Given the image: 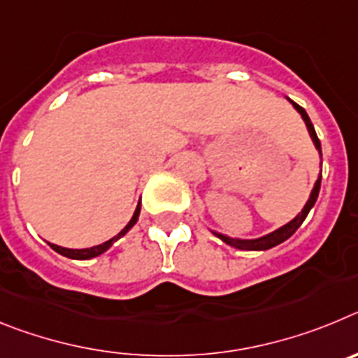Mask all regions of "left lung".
<instances>
[{
	"label": "left lung",
	"mask_w": 358,
	"mask_h": 358,
	"mask_svg": "<svg viewBox=\"0 0 358 358\" xmlns=\"http://www.w3.org/2000/svg\"><path fill=\"white\" fill-rule=\"evenodd\" d=\"M289 102L292 103L294 109H296L297 113L301 115L303 122H305L306 129H308L310 138H312L315 148H317L319 154H321V141H319L317 134H315V129H314V125H312V122H310L308 115H306V110L303 109L301 106H297L296 102H292L290 98H289ZM319 189H321V173H319L317 181H315V185H314V189H312V194H310L308 201H306V204H305V208L301 210V213H297V217H294L290 222L285 224V226L278 227L276 231H273V233H268V235H265V236H260V238H251V240L231 238V236L222 235V233H215V231H211V233H213L215 236H218V238L222 240V242H226L227 245H231V248L242 249V251H267V249H271V248H276L278 243L285 242L287 238H290V236H292L294 233L297 231V227L301 226L303 220H305L306 215H308V211L314 208L315 201H317Z\"/></svg>",
	"instance_id": "obj_1"
}]
</instances>
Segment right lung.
Wrapping results in <instances>:
<instances>
[{"mask_svg":"<svg viewBox=\"0 0 358 358\" xmlns=\"http://www.w3.org/2000/svg\"><path fill=\"white\" fill-rule=\"evenodd\" d=\"M140 211H141V201L138 202V206H136V211L134 215H132V218L129 220V224L125 227H123L122 231H120L118 235L113 236L110 240H107V242L100 243V245H94V248H87V249H68V248H61V245H55V243H50L52 245V249L55 252H59V255L66 256V258H71V260H90V258H94V256H100L102 252H106L107 249L113 245V243L116 242V240L122 238L123 235H127L129 229H131L132 226H134L136 222H138V217H140Z\"/></svg>","mask_w":358,"mask_h":358,"instance_id":"obj_1","label":"right lung"}]
</instances>
